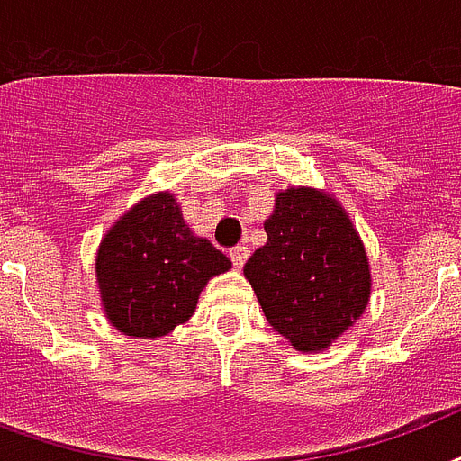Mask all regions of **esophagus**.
<instances>
[{"label":"esophagus","instance_id":"34e87169","mask_svg":"<svg viewBox=\"0 0 461 461\" xmlns=\"http://www.w3.org/2000/svg\"><path fill=\"white\" fill-rule=\"evenodd\" d=\"M248 257H249V249L245 248V245H238V248L230 249V259H233L235 269H242L245 262H248Z\"/></svg>","mask_w":461,"mask_h":461}]
</instances>
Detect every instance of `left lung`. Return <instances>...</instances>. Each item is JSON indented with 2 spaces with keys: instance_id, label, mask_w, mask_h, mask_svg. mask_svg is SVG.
<instances>
[{
  "instance_id": "1",
  "label": "left lung",
  "mask_w": 461,
  "mask_h": 461,
  "mask_svg": "<svg viewBox=\"0 0 461 461\" xmlns=\"http://www.w3.org/2000/svg\"><path fill=\"white\" fill-rule=\"evenodd\" d=\"M267 245L245 264V279L267 322L295 351H327L370 301L366 245L331 192L288 187L276 192L264 221Z\"/></svg>"
}]
</instances>
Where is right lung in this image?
I'll use <instances>...</instances> for the list:
<instances>
[{"label":"right lung","instance_id":"right-lung-1","mask_svg":"<svg viewBox=\"0 0 461 461\" xmlns=\"http://www.w3.org/2000/svg\"><path fill=\"white\" fill-rule=\"evenodd\" d=\"M233 267L194 235L173 192H156L127 209L95 252L101 308L117 331L160 339L194 315L199 294Z\"/></svg>","mask_w":461,"mask_h":461}]
</instances>
